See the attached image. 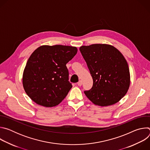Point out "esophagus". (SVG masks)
Returning a JSON list of instances; mask_svg holds the SVG:
<instances>
[{"instance_id":"34e87169","label":"esophagus","mask_w":150,"mask_h":150,"mask_svg":"<svg viewBox=\"0 0 150 150\" xmlns=\"http://www.w3.org/2000/svg\"><path fill=\"white\" fill-rule=\"evenodd\" d=\"M82 81H79L78 83H77V84H78V86H81V85H82Z\"/></svg>"}]
</instances>
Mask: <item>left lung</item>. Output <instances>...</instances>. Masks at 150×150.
Listing matches in <instances>:
<instances>
[{
	"mask_svg": "<svg viewBox=\"0 0 150 150\" xmlns=\"http://www.w3.org/2000/svg\"><path fill=\"white\" fill-rule=\"evenodd\" d=\"M79 50L87 63L93 85L84 93L94 104L109 106L119 101L130 85V72L123 54L106 44L82 46Z\"/></svg>",
	"mask_w": 150,
	"mask_h": 150,
	"instance_id": "1",
	"label": "left lung"
}]
</instances>
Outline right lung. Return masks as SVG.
<instances>
[{
  "label": "right lung",
  "instance_id": "right-lung-1",
  "mask_svg": "<svg viewBox=\"0 0 150 150\" xmlns=\"http://www.w3.org/2000/svg\"><path fill=\"white\" fill-rule=\"evenodd\" d=\"M76 47L44 45L29 57L23 75L24 90L38 105L51 108L58 105L72 87L66 66L76 54Z\"/></svg>",
  "mask_w": 150,
  "mask_h": 150
}]
</instances>
